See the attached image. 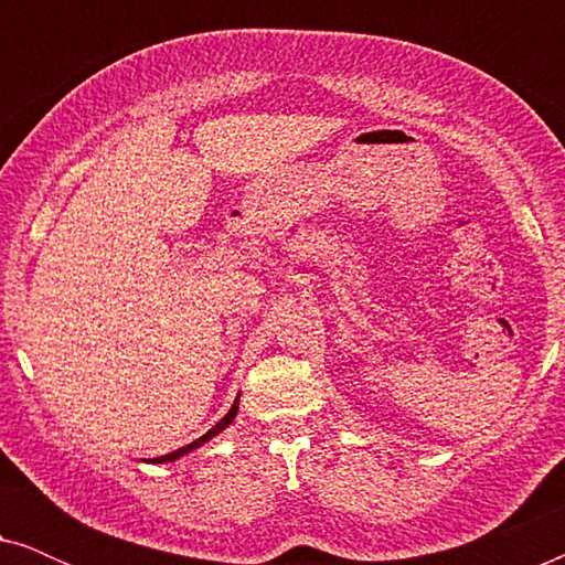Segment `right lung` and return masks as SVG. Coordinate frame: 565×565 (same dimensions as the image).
<instances>
[{"label":"right lung","mask_w":565,"mask_h":565,"mask_svg":"<svg viewBox=\"0 0 565 565\" xmlns=\"http://www.w3.org/2000/svg\"><path fill=\"white\" fill-rule=\"evenodd\" d=\"M236 412H238V396H236V401H234V406H231V408H228V414H226V416H223V419H221L218 424H215V427H213V429H207L203 437H200V439H195V443H190V445H184V447H180V450H174V452H169V455H161V458H151V462H172V460H177V458H182V455H188V452H192V450H198V447H200V445H205V443H207V439H213L215 435H221V431H223V429H226L231 422H234V416H236Z\"/></svg>","instance_id":"add662e5"}]
</instances>
